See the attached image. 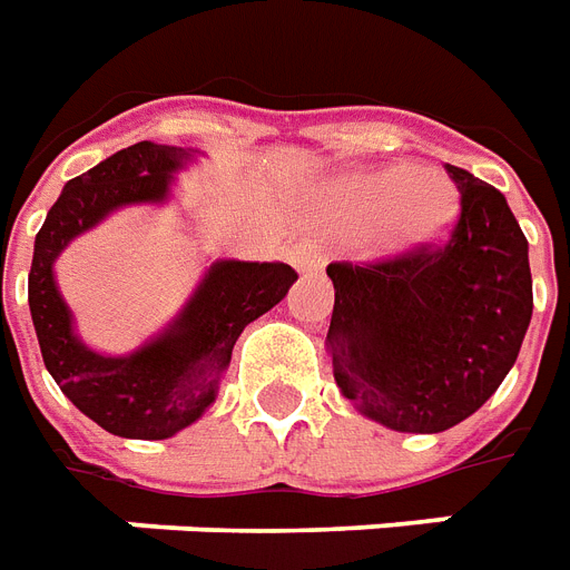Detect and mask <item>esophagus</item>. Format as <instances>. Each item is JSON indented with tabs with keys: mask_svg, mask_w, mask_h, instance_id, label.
<instances>
[{
	"mask_svg": "<svg viewBox=\"0 0 570 570\" xmlns=\"http://www.w3.org/2000/svg\"><path fill=\"white\" fill-rule=\"evenodd\" d=\"M289 256H293V266L298 268V272H304V275H314V272H320L325 263L323 250L316 245H311V242H298Z\"/></svg>",
	"mask_w": 570,
	"mask_h": 570,
	"instance_id": "1",
	"label": "esophagus"
}]
</instances>
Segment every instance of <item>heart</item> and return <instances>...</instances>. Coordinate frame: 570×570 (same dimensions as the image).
<instances>
[{"label": "heart", "instance_id": "obj_1", "mask_svg": "<svg viewBox=\"0 0 570 570\" xmlns=\"http://www.w3.org/2000/svg\"><path fill=\"white\" fill-rule=\"evenodd\" d=\"M334 212L346 224H373V242L385 250L428 245L458 215V185L440 167L367 169L334 190Z\"/></svg>", "mask_w": 570, "mask_h": 570}]
</instances>
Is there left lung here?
Segmentation results:
<instances>
[{
	"label": "left lung",
	"mask_w": 570,
	"mask_h": 570,
	"mask_svg": "<svg viewBox=\"0 0 570 570\" xmlns=\"http://www.w3.org/2000/svg\"><path fill=\"white\" fill-rule=\"evenodd\" d=\"M445 173L460 190L445 242L325 268L334 380L401 433H440L481 410L532 320L529 245L505 197L466 169Z\"/></svg>",
	"instance_id": "obj_1"
}]
</instances>
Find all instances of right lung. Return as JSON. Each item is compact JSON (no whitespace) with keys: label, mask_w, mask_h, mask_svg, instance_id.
<instances>
[{"label":"right lung","mask_w":570,"mask_h":570,"mask_svg":"<svg viewBox=\"0 0 570 570\" xmlns=\"http://www.w3.org/2000/svg\"><path fill=\"white\" fill-rule=\"evenodd\" d=\"M181 160V149L149 140L116 151L65 185L35 236L29 311L43 364L82 415L125 440H167L194 424L215 401L217 380L233 358L238 334L272 311L298 277L284 263L224 259L212 266L185 314L158 341L121 358L86 350L56 289L53 259L112 208L160 203L167 197L169 173Z\"/></svg>","instance_id":"1"}]
</instances>
